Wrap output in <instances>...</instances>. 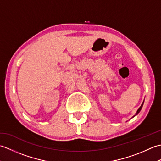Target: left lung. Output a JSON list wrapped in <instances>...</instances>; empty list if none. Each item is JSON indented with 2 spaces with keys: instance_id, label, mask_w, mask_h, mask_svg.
Returning <instances> with one entry per match:
<instances>
[{
  "instance_id": "obj_1",
  "label": "left lung",
  "mask_w": 161,
  "mask_h": 161,
  "mask_svg": "<svg viewBox=\"0 0 161 161\" xmlns=\"http://www.w3.org/2000/svg\"><path fill=\"white\" fill-rule=\"evenodd\" d=\"M143 104H144V101H143V102H142V103L141 106V107H140V108H139L138 109V110H137V112H136V114L134 115V116H133V117H135V116H136V115H138V114H139V112L141 111V109H142V106H143Z\"/></svg>"
}]
</instances>
